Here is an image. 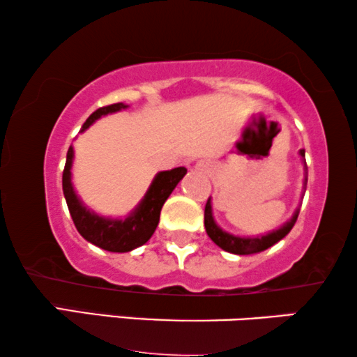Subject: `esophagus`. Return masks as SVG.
I'll return each mask as SVG.
<instances>
[{
    "label": "esophagus",
    "mask_w": 357,
    "mask_h": 357,
    "mask_svg": "<svg viewBox=\"0 0 357 357\" xmlns=\"http://www.w3.org/2000/svg\"><path fill=\"white\" fill-rule=\"evenodd\" d=\"M202 167H203V165H202Z\"/></svg>",
    "instance_id": "obj_1"
}]
</instances>
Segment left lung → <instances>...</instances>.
Masks as SVG:
<instances>
[{
	"mask_svg": "<svg viewBox=\"0 0 357 357\" xmlns=\"http://www.w3.org/2000/svg\"><path fill=\"white\" fill-rule=\"evenodd\" d=\"M302 162H304V169L307 170V164H305V151L301 149L299 151ZM307 185V172H305V180H304V188ZM297 216H299V209H296V213L292 214V218L287 221L286 224H282L280 229L276 231L268 232L261 237H238V236H232L226 231H222L221 227L218 226L216 221L213 218V206H211V197L208 198L206 206H204V227H206V232L211 241L216 243L218 247H221L222 250H226L229 253H236V255H252V253H258L266 250L275 245L276 242H280L281 238H284L287 234L291 232V229L294 227V224L297 221Z\"/></svg>",
	"mask_w": 357,
	"mask_h": 357,
	"instance_id": "left-lung-1",
	"label": "left lung"
}]
</instances>
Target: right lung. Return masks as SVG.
Masks as SVG:
<instances>
[{
    "instance_id": "obj_1",
    "label": "right lung",
    "mask_w": 357,
    "mask_h": 357,
    "mask_svg": "<svg viewBox=\"0 0 357 357\" xmlns=\"http://www.w3.org/2000/svg\"><path fill=\"white\" fill-rule=\"evenodd\" d=\"M128 105L121 104V102L100 107L86 120L81 131L89 128L100 116L115 114V112L123 110ZM73 158H75V151H73V146H70L66 154L65 170H63V193H65L68 209H70L77 232L87 242L94 243V245L104 248L107 252L125 253L131 252L136 247L144 245L154 234L155 227H158L160 209H162L165 199L170 197L177 183L187 174L185 167L159 172L154 177L148 192H146L144 198L135 208V211L130 213V216H126L125 219H110L91 211L89 208L82 204L79 197L76 195L71 183Z\"/></svg>"
}]
</instances>
